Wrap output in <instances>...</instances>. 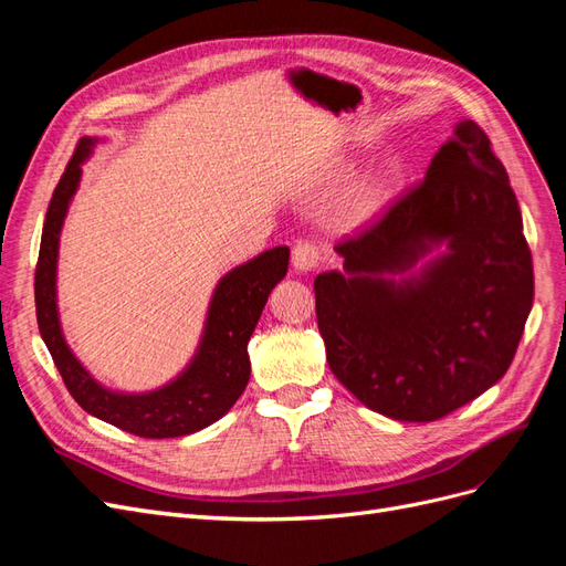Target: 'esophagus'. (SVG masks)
I'll return each instance as SVG.
<instances>
[{
	"label": "esophagus",
	"instance_id": "obj_1",
	"mask_svg": "<svg viewBox=\"0 0 566 566\" xmlns=\"http://www.w3.org/2000/svg\"><path fill=\"white\" fill-rule=\"evenodd\" d=\"M321 262V250L314 243H297L293 250V269L300 273H310Z\"/></svg>",
	"mask_w": 566,
	"mask_h": 566
}]
</instances>
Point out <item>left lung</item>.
Masks as SVG:
<instances>
[{"label":"left lung","mask_w":566,"mask_h":566,"mask_svg":"<svg viewBox=\"0 0 566 566\" xmlns=\"http://www.w3.org/2000/svg\"><path fill=\"white\" fill-rule=\"evenodd\" d=\"M314 281L335 378L375 413L432 422L507 373L534 304L522 212L489 136L460 119L422 184Z\"/></svg>","instance_id":"left-lung-1"}]
</instances>
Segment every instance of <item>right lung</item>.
I'll return each instance as SVG.
<instances>
[{
  "label": "right lung",
  "instance_id": "1",
  "mask_svg": "<svg viewBox=\"0 0 566 566\" xmlns=\"http://www.w3.org/2000/svg\"><path fill=\"white\" fill-rule=\"evenodd\" d=\"M98 142V136H84L77 144L49 202L35 271L40 335L67 391L90 416L146 439L193 434L224 418L243 394L250 380L248 342L271 290L285 279L290 250L285 245L266 250L217 281L198 347L172 380L148 391L106 387L67 345L56 287L61 231L82 181V165L92 158Z\"/></svg>",
  "mask_w": 566,
  "mask_h": 566
}]
</instances>
